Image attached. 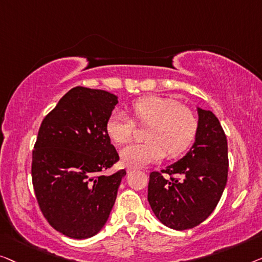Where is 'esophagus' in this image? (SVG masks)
I'll return each mask as SVG.
<instances>
[{"label": "esophagus", "mask_w": 262, "mask_h": 262, "mask_svg": "<svg viewBox=\"0 0 262 262\" xmlns=\"http://www.w3.org/2000/svg\"><path fill=\"white\" fill-rule=\"evenodd\" d=\"M135 169H136V167H132V166H129V167L127 168V173H132L133 171H135Z\"/></svg>", "instance_id": "obj_1"}]
</instances>
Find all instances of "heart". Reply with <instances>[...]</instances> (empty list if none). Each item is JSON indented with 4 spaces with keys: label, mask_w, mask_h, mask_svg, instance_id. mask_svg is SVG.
Instances as JSON below:
<instances>
[{
    "label": "heart",
    "mask_w": 262,
    "mask_h": 262,
    "mask_svg": "<svg viewBox=\"0 0 262 262\" xmlns=\"http://www.w3.org/2000/svg\"><path fill=\"white\" fill-rule=\"evenodd\" d=\"M133 116L140 124H149L147 141L130 143L121 150V159L128 166L139 167L168 157H177L189 148L196 138L200 120L197 114L179 102L161 96H145L133 102ZM105 129L117 145L129 141L135 123L122 110H115L106 120Z\"/></svg>",
    "instance_id": "heart-1"
}]
</instances>
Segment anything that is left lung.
<instances>
[{
    "label": "left lung",
    "instance_id": "obj_1",
    "mask_svg": "<svg viewBox=\"0 0 262 262\" xmlns=\"http://www.w3.org/2000/svg\"><path fill=\"white\" fill-rule=\"evenodd\" d=\"M197 110L200 127L186 156L149 174L150 208L161 223L176 230L191 229L208 219L219 204L228 178V143L223 128L210 110Z\"/></svg>",
    "mask_w": 262,
    "mask_h": 262
}]
</instances>
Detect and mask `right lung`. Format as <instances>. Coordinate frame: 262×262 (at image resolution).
I'll use <instances>...</instances> for the list:
<instances>
[{
    "label": "right lung",
    "mask_w": 262,
    "mask_h": 262,
    "mask_svg": "<svg viewBox=\"0 0 262 262\" xmlns=\"http://www.w3.org/2000/svg\"><path fill=\"white\" fill-rule=\"evenodd\" d=\"M115 95L76 86L66 93L39 128L32 156V182L39 208L51 226L72 238H88L109 219L121 180L119 161L105 124Z\"/></svg>",
    "instance_id": "right-lung-1"
}]
</instances>
